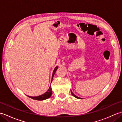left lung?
I'll return each mask as SVG.
<instances>
[{
    "label": "left lung",
    "instance_id": "left-lung-1",
    "mask_svg": "<svg viewBox=\"0 0 122 122\" xmlns=\"http://www.w3.org/2000/svg\"><path fill=\"white\" fill-rule=\"evenodd\" d=\"M71 94H72V95L74 97H76V98H79V99H82V98H80V97H77V96H76V95H74L73 93V92H72V91H71Z\"/></svg>",
    "mask_w": 122,
    "mask_h": 122
}]
</instances>
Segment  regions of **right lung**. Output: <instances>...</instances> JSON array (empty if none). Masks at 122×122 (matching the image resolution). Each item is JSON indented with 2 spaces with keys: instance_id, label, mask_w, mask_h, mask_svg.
I'll list each match as a JSON object with an SVG mask.
<instances>
[{
  "instance_id": "add662e5",
  "label": "right lung",
  "mask_w": 122,
  "mask_h": 122,
  "mask_svg": "<svg viewBox=\"0 0 122 122\" xmlns=\"http://www.w3.org/2000/svg\"><path fill=\"white\" fill-rule=\"evenodd\" d=\"M58 66H56L55 68H54L53 73H52V80H51V83L52 82V79L54 74H55L56 72V70L58 69ZM52 88H51V85H50V87L48 89V91H46V93H44V94L38 96V97H30V96H28V97H29L30 98H32L33 100H38V101H42V100H45L46 99H48L49 97H51V96L52 95Z\"/></svg>"
}]
</instances>
